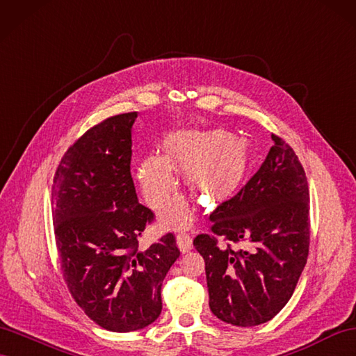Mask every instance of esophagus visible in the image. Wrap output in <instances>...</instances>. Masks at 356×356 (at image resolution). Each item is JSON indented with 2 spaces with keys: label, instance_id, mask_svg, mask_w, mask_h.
Returning <instances> with one entry per match:
<instances>
[{
  "label": "esophagus",
  "instance_id": "1",
  "mask_svg": "<svg viewBox=\"0 0 356 356\" xmlns=\"http://www.w3.org/2000/svg\"><path fill=\"white\" fill-rule=\"evenodd\" d=\"M177 245H178L181 252L186 254V252H188L190 249L193 248V240H192V237H190V234L179 232L178 236H177Z\"/></svg>",
  "mask_w": 356,
  "mask_h": 356
}]
</instances>
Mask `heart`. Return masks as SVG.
I'll use <instances>...</instances> for the list:
<instances>
[{
    "label": "heart",
    "mask_w": 356,
    "mask_h": 356,
    "mask_svg": "<svg viewBox=\"0 0 356 356\" xmlns=\"http://www.w3.org/2000/svg\"><path fill=\"white\" fill-rule=\"evenodd\" d=\"M164 157L151 155L138 163L136 177L142 193L152 208H163L175 193L173 169H183L186 184L210 202H220L237 192L249 168V148L245 140L213 131H177L163 142ZM170 228H187L193 222L192 207L177 199L163 213Z\"/></svg>",
    "instance_id": "obj_1"
}]
</instances>
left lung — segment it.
I'll return each mask as SVG.
<instances>
[{"label":"left lung","mask_w":356,"mask_h":356,"mask_svg":"<svg viewBox=\"0 0 356 356\" xmlns=\"http://www.w3.org/2000/svg\"><path fill=\"white\" fill-rule=\"evenodd\" d=\"M240 192L210 214L211 232L193 246L205 259L211 313L249 327L272 320L285 307L307 264L309 248L308 181L298 155L281 137ZM216 235L249 250L220 247Z\"/></svg>","instance_id":"obj_1"}]
</instances>
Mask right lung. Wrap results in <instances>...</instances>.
I'll return each instance as SVG.
<instances>
[{
	"label": "right lung",
	"instance_id": "right-lung-1",
	"mask_svg": "<svg viewBox=\"0 0 356 356\" xmlns=\"http://www.w3.org/2000/svg\"><path fill=\"white\" fill-rule=\"evenodd\" d=\"M137 111L111 116L66 151L53 184V220L67 289L111 332L143 329L161 313V285L179 257L173 234L149 248L138 237L154 214L131 178Z\"/></svg>",
	"mask_w": 356,
	"mask_h": 356
}]
</instances>
